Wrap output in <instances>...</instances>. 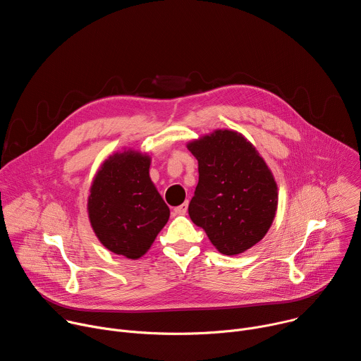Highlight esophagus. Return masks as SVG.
<instances>
[{
	"label": "esophagus",
	"instance_id": "obj_1",
	"mask_svg": "<svg viewBox=\"0 0 361 361\" xmlns=\"http://www.w3.org/2000/svg\"><path fill=\"white\" fill-rule=\"evenodd\" d=\"M187 210H188V202H184V204H181V205H178V207L174 209V213L178 214V216H184L187 213Z\"/></svg>",
	"mask_w": 361,
	"mask_h": 361
}]
</instances>
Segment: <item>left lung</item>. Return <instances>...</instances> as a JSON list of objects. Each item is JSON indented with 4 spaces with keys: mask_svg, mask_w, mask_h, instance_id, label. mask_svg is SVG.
<instances>
[{
    "mask_svg": "<svg viewBox=\"0 0 361 361\" xmlns=\"http://www.w3.org/2000/svg\"><path fill=\"white\" fill-rule=\"evenodd\" d=\"M187 148L198 161V184L188 205L192 223L226 255L262 241L276 217L279 188L259 151L233 130H216Z\"/></svg>",
    "mask_w": 361,
    "mask_h": 361,
    "instance_id": "1",
    "label": "left lung"
}]
</instances>
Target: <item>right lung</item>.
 Masks as SVG:
<instances>
[{"instance_id": "1", "label": "right lung", "mask_w": 361, "mask_h": 361, "mask_svg": "<svg viewBox=\"0 0 361 361\" xmlns=\"http://www.w3.org/2000/svg\"><path fill=\"white\" fill-rule=\"evenodd\" d=\"M147 152H114L95 173L87 212L99 243L130 260L142 257L170 219V209L149 178Z\"/></svg>"}]
</instances>
